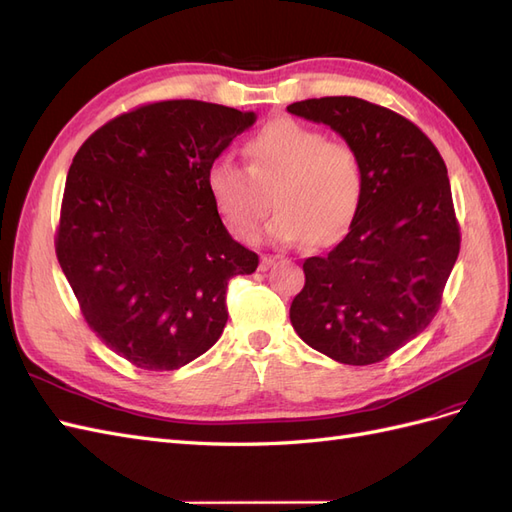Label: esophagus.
Here are the masks:
<instances>
[{"instance_id": "1", "label": "esophagus", "mask_w": 512, "mask_h": 512, "mask_svg": "<svg viewBox=\"0 0 512 512\" xmlns=\"http://www.w3.org/2000/svg\"><path fill=\"white\" fill-rule=\"evenodd\" d=\"M276 264V257H272V255H264V257H261V270H268L270 266H274Z\"/></svg>"}]
</instances>
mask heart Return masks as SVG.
Here are the masks:
<instances>
[{
  "label": "heart",
  "instance_id": "obj_1",
  "mask_svg": "<svg viewBox=\"0 0 512 512\" xmlns=\"http://www.w3.org/2000/svg\"><path fill=\"white\" fill-rule=\"evenodd\" d=\"M248 167L218 158L206 184L229 229L253 240L270 208V238L283 244L339 240L354 221L362 197V163L347 141L328 139L298 120L279 118L246 141Z\"/></svg>",
  "mask_w": 512,
  "mask_h": 512
}]
</instances>
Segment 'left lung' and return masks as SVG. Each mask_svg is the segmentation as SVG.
Wrapping results in <instances>:
<instances>
[{"label": "left lung", "mask_w": 512, "mask_h": 512, "mask_svg": "<svg viewBox=\"0 0 512 512\" xmlns=\"http://www.w3.org/2000/svg\"><path fill=\"white\" fill-rule=\"evenodd\" d=\"M287 111L339 133L364 178L347 236L304 259L291 326L317 352L364 367L418 337L440 309L461 246L448 171L416 124L369 100L309 98Z\"/></svg>", "instance_id": "1"}]
</instances>
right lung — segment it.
Returning <instances> with one entry per match:
<instances>
[{
    "mask_svg": "<svg viewBox=\"0 0 512 512\" xmlns=\"http://www.w3.org/2000/svg\"><path fill=\"white\" fill-rule=\"evenodd\" d=\"M257 115L163 100L85 139L66 178L57 261L111 352L145 371L206 354L227 324V281L257 253L229 236L206 173Z\"/></svg>",
    "mask_w": 512,
    "mask_h": 512,
    "instance_id": "right-lung-1",
    "label": "right lung"
}]
</instances>
